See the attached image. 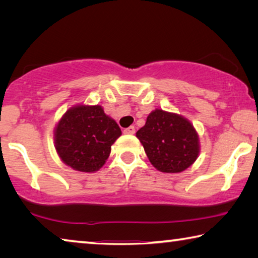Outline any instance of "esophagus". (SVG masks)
Listing matches in <instances>:
<instances>
[{"mask_svg":"<svg viewBox=\"0 0 258 258\" xmlns=\"http://www.w3.org/2000/svg\"><path fill=\"white\" fill-rule=\"evenodd\" d=\"M135 133V127L134 126H130V127L125 128L124 130V134H127V135H133Z\"/></svg>","mask_w":258,"mask_h":258,"instance_id":"obj_1","label":"esophagus"}]
</instances>
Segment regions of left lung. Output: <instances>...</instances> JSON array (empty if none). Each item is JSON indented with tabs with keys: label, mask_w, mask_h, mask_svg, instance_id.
I'll return each mask as SVG.
<instances>
[{
	"label": "left lung",
	"mask_w": 258,
	"mask_h": 258,
	"mask_svg": "<svg viewBox=\"0 0 258 258\" xmlns=\"http://www.w3.org/2000/svg\"><path fill=\"white\" fill-rule=\"evenodd\" d=\"M151 165L163 173H181L197 160L198 132L189 119L175 112L155 109L137 132Z\"/></svg>",
	"instance_id": "left-lung-1"
}]
</instances>
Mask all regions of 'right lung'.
<instances>
[{
  "instance_id": "1",
  "label": "right lung",
  "mask_w": 258,
  "mask_h": 258,
  "mask_svg": "<svg viewBox=\"0 0 258 258\" xmlns=\"http://www.w3.org/2000/svg\"><path fill=\"white\" fill-rule=\"evenodd\" d=\"M121 135L115 119L99 104H76L58 120L54 148L63 164L77 172L94 173L106 164L111 146Z\"/></svg>"
}]
</instances>
